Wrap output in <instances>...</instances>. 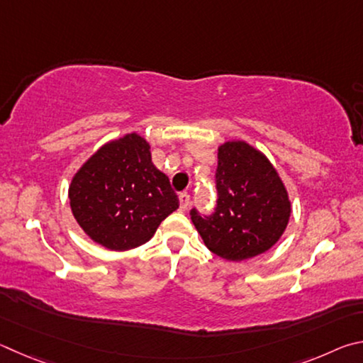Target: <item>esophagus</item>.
Listing matches in <instances>:
<instances>
[{
	"label": "esophagus",
	"mask_w": 363,
	"mask_h": 363,
	"mask_svg": "<svg viewBox=\"0 0 363 363\" xmlns=\"http://www.w3.org/2000/svg\"><path fill=\"white\" fill-rule=\"evenodd\" d=\"M180 211L182 212H186L188 207H189V202H191V199H189V194L188 193H182L180 194Z\"/></svg>",
	"instance_id": "obj_1"
}]
</instances>
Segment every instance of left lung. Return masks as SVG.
<instances>
[{
  "instance_id": "1",
  "label": "left lung",
  "mask_w": 363,
  "mask_h": 363,
  "mask_svg": "<svg viewBox=\"0 0 363 363\" xmlns=\"http://www.w3.org/2000/svg\"><path fill=\"white\" fill-rule=\"evenodd\" d=\"M217 207L211 217L196 208L191 220L207 249L228 262L262 255L289 225L287 188L262 151L242 140L218 146Z\"/></svg>"
}]
</instances>
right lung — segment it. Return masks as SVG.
<instances>
[{
  "instance_id": "right-lung-1",
  "label": "right lung",
  "mask_w": 363,
  "mask_h": 363,
  "mask_svg": "<svg viewBox=\"0 0 363 363\" xmlns=\"http://www.w3.org/2000/svg\"><path fill=\"white\" fill-rule=\"evenodd\" d=\"M68 198L87 236L116 252L148 242L178 208L169 177L155 167L150 143L135 132L100 146L73 175Z\"/></svg>"
}]
</instances>
